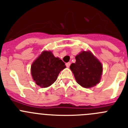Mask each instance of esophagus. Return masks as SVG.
<instances>
[{"label":"esophagus","mask_w":128,"mask_h":128,"mask_svg":"<svg viewBox=\"0 0 128 128\" xmlns=\"http://www.w3.org/2000/svg\"><path fill=\"white\" fill-rule=\"evenodd\" d=\"M70 65V62H68V63H66V67H69Z\"/></svg>","instance_id":"34e87169"}]
</instances>
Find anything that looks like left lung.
<instances>
[{"label": "left lung", "instance_id": "left-lung-1", "mask_svg": "<svg viewBox=\"0 0 128 128\" xmlns=\"http://www.w3.org/2000/svg\"><path fill=\"white\" fill-rule=\"evenodd\" d=\"M76 62L70 68L78 83L84 88H90L99 83L102 75V66L90 51H82L76 56Z\"/></svg>", "mask_w": 128, "mask_h": 128}]
</instances>
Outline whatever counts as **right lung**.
Instances as JSON below:
<instances>
[{
	"instance_id": "add662e5",
	"label": "right lung",
	"mask_w": 128,
	"mask_h": 128,
	"mask_svg": "<svg viewBox=\"0 0 128 128\" xmlns=\"http://www.w3.org/2000/svg\"><path fill=\"white\" fill-rule=\"evenodd\" d=\"M64 68L62 60L54 57L50 51H44L32 64L31 74L37 85L46 88L56 81Z\"/></svg>"
}]
</instances>
